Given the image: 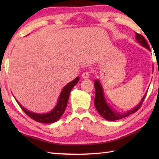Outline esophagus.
Here are the masks:
<instances>
[{"mask_svg": "<svg viewBox=\"0 0 159 159\" xmlns=\"http://www.w3.org/2000/svg\"><path fill=\"white\" fill-rule=\"evenodd\" d=\"M90 72H88V71L83 72L81 75V76H82V78H83V79H88V78L90 77Z\"/></svg>", "mask_w": 159, "mask_h": 159, "instance_id": "34e87169", "label": "esophagus"}]
</instances>
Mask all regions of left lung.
<instances>
[{
    "label": "left lung",
    "mask_w": 159,
    "mask_h": 159,
    "mask_svg": "<svg viewBox=\"0 0 159 159\" xmlns=\"http://www.w3.org/2000/svg\"><path fill=\"white\" fill-rule=\"evenodd\" d=\"M135 36H136L135 38H136L137 41H138L139 43L142 45V46L146 48L148 50L150 51L149 46L147 43L146 39H145L142 35L139 34L135 33ZM153 70H154V69H153ZM95 108L97 109V111H98L99 114L101 115V116L103 117L104 119H106L107 120H116L121 119V118L127 117L129 115L136 112L139 109V107H141L142 102H143L145 97L147 95V93H146L143 96V98H142V99H141V101L139 102V103L133 109L129 110L128 111H126L125 113H120L114 110V109H112L107 102L105 98H104L103 88H102L101 83L98 79L95 80Z\"/></svg>",
    "instance_id": "obj_1"
}]
</instances>
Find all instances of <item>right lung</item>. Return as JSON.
Wrapping results in <instances>:
<instances>
[{"label":"right lung","mask_w":159,"mask_h":159,"mask_svg":"<svg viewBox=\"0 0 159 159\" xmlns=\"http://www.w3.org/2000/svg\"><path fill=\"white\" fill-rule=\"evenodd\" d=\"M79 80V76H78L74 80H72L71 82L69 83L68 84L64 86L60 93V97H59L57 103L55 107V108H54L52 111L46 113V114H37V113L29 111V110L21 106L20 104V102H19L17 99H16V101H17L21 109H22L29 117L31 118L32 119H34V120H36V121L43 123H55L56 121H57V120L61 118V116L63 115L67 105V102H68L69 100L70 92H71L72 88L77 84Z\"/></svg>","instance_id":"obj_1"}]
</instances>
